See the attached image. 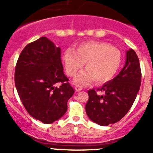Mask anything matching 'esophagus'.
Wrapping results in <instances>:
<instances>
[{"instance_id":"1","label":"esophagus","mask_w":153,"mask_h":153,"mask_svg":"<svg viewBox=\"0 0 153 153\" xmlns=\"http://www.w3.org/2000/svg\"><path fill=\"white\" fill-rule=\"evenodd\" d=\"M74 89H75V90L76 92H79V91H80V90H82V87L79 86H76L75 87H74Z\"/></svg>"}]
</instances>
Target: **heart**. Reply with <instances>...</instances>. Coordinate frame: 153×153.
<instances>
[{"label":"heart","mask_w":153,"mask_h":153,"mask_svg":"<svg viewBox=\"0 0 153 153\" xmlns=\"http://www.w3.org/2000/svg\"><path fill=\"white\" fill-rule=\"evenodd\" d=\"M63 63L67 75L74 77L86 63V70L74 80L76 84L86 86L93 81L106 83L114 77L122 62V54L117 47L107 43L90 41L82 44L76 48H69L63 56Z\"/></svg>","instance_id":"b5f03b06"}]
</instances>
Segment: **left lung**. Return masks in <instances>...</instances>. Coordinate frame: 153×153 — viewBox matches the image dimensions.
I'll return each instance as SVG.
<instances>
[{"instance_id":"1","label":"left lung","mask_w":153,"mask_h":153,"mask_svg":"<svg viewBox=\"0 0 153 153\" xmlns=\"http://www.w3.org/2000/svg\"><path fill=\"white\" fill-rule=\"evenodd\" d=\"M140 60L132 49L126 51L125 66L112 80L102 85L99 95L94 90L88 91L86 113L89 118L100 126L118 122L128 113L134 102L141 85Z\"/></svg>"}]
</instances>
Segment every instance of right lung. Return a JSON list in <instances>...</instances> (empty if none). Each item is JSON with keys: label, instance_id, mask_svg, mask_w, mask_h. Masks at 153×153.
<instances>
[{"label": "right lung", "instance_id": "add662e5", "mask_svg": "<svg viewBox=\"0 0 153 153\" xmlns=\"http://www.w3.org/2000/svg\"><path fill=\"white\" fill-rule=\"evenodd\" d=\"M60 56V47L42 36L24 47L16 64L14 81L19 97L31 117L46 124L63 117L74 93ZM57 83L59 88L55 86Z\"/></svg>", "mask_w": 153, "mask_h": 153}]
</instances>
